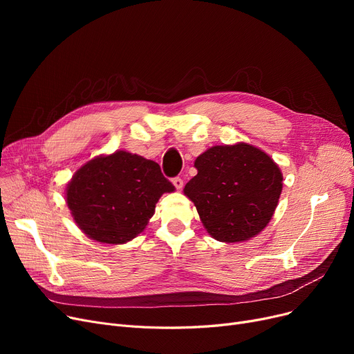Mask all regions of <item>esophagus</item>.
I'll return each instance as SVG.
<instances>
[{"label": "esophagus", "mask_w": 354, "mask_h": 354, "mask_svg": "<svg viewBox=\"0 0 354 354\" xmlns=\"http://www.w3.org/2000/svg\"><path fill=\"white\" fill-rule=\"evenodd\" d=\"M172 183L175 185V188H176L178 191H180V189L183 188V180H182L180 178H174V179H172Z\"/></svg>", "instance_id": "esophagus-1"}]
</instances>
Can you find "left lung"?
Here are the masks:
<instances>
[{"mask_svg": "<svg viewBox=\"0 0 354 354\" xmlns=\"http://www.w3.org/2000/svg\"><path fill=\"white\" fill-rule=\"evenodd\" d=\"M194 166L198 175L183 194L212 238L243 243L268 225L283 191V174L264 151L244 142L212 146Z\"/></svg>", "mask_w": 354, "mask_h": 354, "instance_id": "8db88e82", "label": "left lung"}]
</instances>
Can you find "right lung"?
<instances>
[{"instance_id":"1","label":"right lung","mask_w":354,"mask_h":354,"mask_svg":"<svg viewBox=\"0 0 354 354\" xmlns=\"http://www.w3.org/2000/svg\"><path fill=\"white\" fill-rule=\"evenodd\" d=\"M174 191L156 162L116 151L90 159L74 172L66 202L90 239L120 245L143 232L159 198Z\"/></svg>"}]
</instances>
